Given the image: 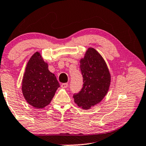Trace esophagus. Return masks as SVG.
Returning <instances> with one entry per match:
<instances>
[{
	"mask_svg": "<svg viewBox=\"0 0 146 146\" xmlns=\"http://www.w3.org/2000/svg\"><path fill=\"white\" fill-rule=\"evenodd\" d=\"M61 87H62V88H63V89H65V88H67V87H68V83H62V84H61Z\"/></svg>",
	"mask_w": 146,
	"mask_h": 146,
	"instance_id": "1",
	"label": "esophagus"
}]
</instances>
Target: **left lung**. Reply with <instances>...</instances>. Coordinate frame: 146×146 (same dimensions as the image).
<instances>
[{"instance_id": "8db88e82", "label": "left lung", "mask_w": 146, "mask_h": 146, "mask_svg": "<svg viewBox=\"0 0 146 146\" xmlns=\"http://www.w3.org/2000/svg\"><path fill=\"white\" fill-rule=\"evenodd\" d=\"M83 86L73 95L79 107L88 110L101 101L107 94L110 85V73L103 57L94 48H89L80 60Z\"/></svg>"}]
</instances>
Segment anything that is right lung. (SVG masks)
Listing matches in <instances>:
<instances>
[{
    "mask_svg": "<svg viewBox=\"0 0 146 146\" xmlns=\"http://www.w3.org/2000/svg\"><path fill=\"white\" fill-rule=\"evenodd\" d=\"M59 84L40 53L36 52L26 65L22 82V91L26 101L40 109L52 101Z\"/></svg>",
    "mask_w": 146,
    "mask_h": 146,
    "instance_id": "add662e5",
    "label": "right lung"
}]
</instances>
